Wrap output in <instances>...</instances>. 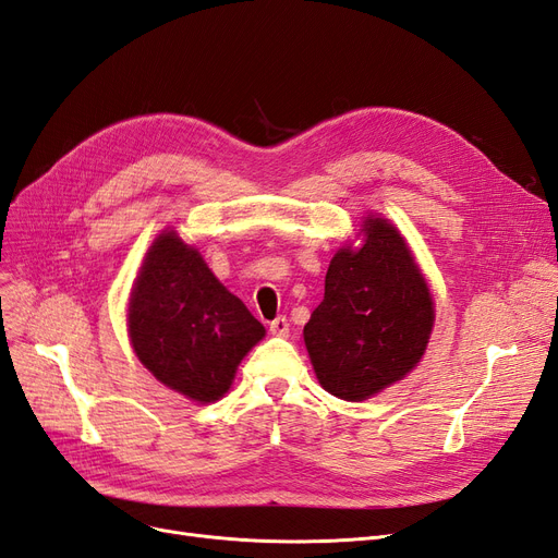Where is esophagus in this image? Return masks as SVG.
Segmentation results:
<instances>
[{
  "label": "esophagus",
  "instance_id": "obj_1",
  "mask_svg": "<svg viewBox=\"0 0 558 558\" xmlns=\"http://www.w3.org/2000/svg\"><path fill=\"white\" fill-rule=\"evenodd\" d=\"M269 332L277 335V337H286L289 335V318L286 316H277L272 324H269Z\"/></svg>",
  "mask_w": 558,
  "mask_h": 558
}]
</instances>
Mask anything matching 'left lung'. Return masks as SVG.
Wrapping results in <instances>:
<instances>
[{
    "mask_svg": "<svg viewBox=\"0 0 558 558\" xmlns=\"http://www.w3.org/2000/svg\"><path fill=\"white\" fill-rule=\"evenodd\" d=\"M361 234V246L332 256L324 302L302 332L318 384L351 402L412 373L435 320L428 283L398 228L365 216Z\"/></svg>",
    "mask_w": 558,
    "mask_h": 558,
    "instance_id": "1",
    "label": "left lung"
}]
</instances>
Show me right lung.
I'll use <instances>...</instances> for the list:
<instances>
[{
  "label": "right lung",
  "mask_w": 558,
  "mask_h": 558,
  "mask_svg": "<svg viewBox=\"0 0 558 558\" xmlns=\"http://www.w3.org/2000/svg\"><path fill=\"white\" fill-rule=\"evenodd\" d=\"M130 342L160 384L195 402L228 393L265 328L177 230L150 244L128 307Z\"/></svg>",
  "instance_id": "right-lung-1"
}]
</instances>
